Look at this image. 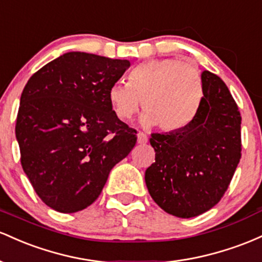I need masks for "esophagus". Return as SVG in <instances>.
Instances as JSON below:
<instances>
[{
	"label": "esophagus",
	"mask_w": 262,
	"mask_h": 262,
	"mask_svg": "<svg viewBox=\"0 0 262 262\" xmlns=\"http://www.w3.org/2000/svg\"><path fill=\"white\" fill-rule=\"evenodd\" d=\"M147 141H148V137H147L143 132H139V134H137V142L141 143V145H143V143H146Z\"/></svg>",
	"instance_id": "1"
}]
</instances>
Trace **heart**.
<instances>
[{"label": "heart", "mask_w": 262, "mask_h": 262, "mask_svg": "<svg viewBox=\"0 0 262 262\" xmlns=\"http://www.w3.org/2000/svg\"><path fill=\"white\" fill-rule=\"evenodd\" d=\"M108 102L116 117L127 121L145 108L141 122L157 123L161 130L176 132L194 120L203 98L201 74L194 67L177 58L141 63L128 74V83H115L108 89Z\"/></svg>", "instance_id": "b5f03b06"}]
</instances>
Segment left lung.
Segmentation results:
<instances>
[{"mask_svg":"<svg viewBox=\"0 0 262 262\" xmlns=\"http://www.w3.org/2000/svg\"><path fill=\"white\" fill-rule=\"evenodd\" d=\"M198 113L183 130L152 134L155 162L145 181L152 199L178 218L201 215L218 204L242 157V116L218 75L202 73Z\"/></svg>","mask_w":262,"mask_h":262,"instance_id":"8db88e82","label":"left lung"}]
</instances>
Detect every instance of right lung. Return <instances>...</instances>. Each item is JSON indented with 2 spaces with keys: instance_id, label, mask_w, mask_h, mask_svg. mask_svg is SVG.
Segmentation results:
<instances>
[{
  "instance_id": "right-lung-1",
  "label": "right lung",
  "mask_w": 262,
  "mask_h": 262,
  "mask_svg": "<svg viewBox=\"0 0 262 262\" xmlns=\"http://www.w3.org/2000/svg\"><path fill=\"white\" fill-rule=\"evenodd\" d=\"M130 61L69 52L29 78L16 122L22 168L42 201L60 213L98 199L113 167L136 145L108 89Z\"/></svg>"
}]
</instances>
